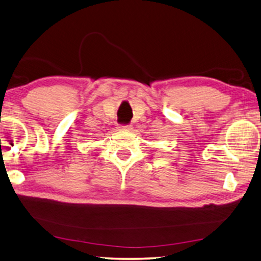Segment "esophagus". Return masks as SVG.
<instances>
[{
	"label": "esophagus",
	"mask_w": 261,
	"mask_h": 261,
	"mask_svg": "<svg viewBox=\"0 0 261 261\" xmlns=\"http://www.w3.org/2000/svg\"><path fill=\"white\" fill-rule=\"evenodd\" d=\"M132 129V125L125 124V125H120V130L122 131H130Z\"/></svg>",
	"instance_id": "1"
}]
</instances>
